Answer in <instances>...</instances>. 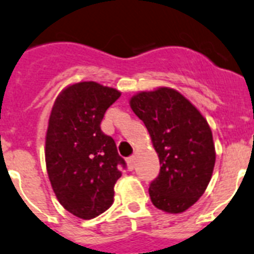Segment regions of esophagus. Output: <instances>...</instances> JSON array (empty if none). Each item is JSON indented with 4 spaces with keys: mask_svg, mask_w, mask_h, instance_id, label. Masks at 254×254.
<instances>
[{
    "mask_svg": "<svg viewBox=\"0 0 254 254\" xmlns=\"http://www.w3.org/2000/svg\"><path fill=\"white\" fill-rule=\"evenodd\" d=\"M127 168H129V171H133L134 167H135V156H129L127 159Z\"/></svg>",
    "mask_w": 254,
    "mask_h": 254,
    "instance_id": "1",
    "label": "esophagus"
}]
</instances>
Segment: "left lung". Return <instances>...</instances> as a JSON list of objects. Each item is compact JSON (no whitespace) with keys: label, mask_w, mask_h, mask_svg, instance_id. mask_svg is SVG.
Masks as SVG:
<instances>
[{"label":"left lung","mask_w":254,"mask_h":254,"mask_svg":"<svg viewBox=\"0 0 254 254\" xmlns=\"http://www.w3.org/2000/svg\"><path fill=\"white\" fill-rule=\"evenodd\" d=\"M130 108L151 137L159 156V176L148 188L155 207L184 213L205 193L215 164L213 133L184 95L170 87L131 96Z\"/></svg>","instance_id":"8db88e82"}]
</instances>
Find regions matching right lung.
Returning a JSON list of instances; mask_svg holds the SVG:
<instances>
[{
  "instance_id": "obj_1",
  "label": "right lung",
  "mask_w": 254,
  "mask_h": 254,
  "mask_svg": "<svg viewBox=\"0 0 254 254\" xmlns=\"http://www.w3.org/2000/svg\"><path fill=\"white\" fill-rule=\"evenodd\" d=\"M116 88L79 82L64 88L51 111L45 163L59 202L80 219L111 207L125 160L112 137L100 129L107 109L120 98Z\"/></svg>"
}]
</instances>
